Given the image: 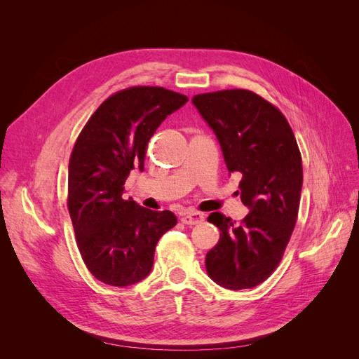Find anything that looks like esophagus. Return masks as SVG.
Masks as SVG:
<instances>
[{"label": "esophagus", "instance_id": "34e87169", "mask_svg": "<svg viewBox=\"0 0 359 359\" xmlns=\"http://www.w3.org/2000/svg\"><path fill=\"white\" fill-rule=\"evenodd\" d=\"M205 220V214L199 212V211H187L184 212L181 222L184 224H199Z\"/></svg>", "mask_w": 359, "mask_h": 359}]
</instances>
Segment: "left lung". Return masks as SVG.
I'll return each instance as SVG.
<instances>
[{"mask_svg":"<svg viewBox=\"0 0 359 359\" xmlns=\"http://www.w3.org/2000/svg\"><path fill=\"white\" fill-rule=\"evenodd\" d=\"M191 103L219 140L229 173H240L241 224L212 212L220 240L205 259L206 273L231 290L255 287L280 264L297 223L302 161L292 128L276 106L247 90L194 95Z\"/></svg>","mask_w":359,"mask_h":359,"instance_id":"8db88e82","label":"left lung"}]
</instances>
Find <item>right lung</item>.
<instances>
[{"label": "right lung", "mask_w": 359, "mask_h": 359, "mask_svg": "<svg viewBox=\"0 0 359 359\" xmlns=\"http://www.w3.org/2000/svg\"><path fill=\"white\" fill-rule=\"evenodd\" d=\"M189 102L160 86H133L104 100L76 140L69 163V212L90 273L109 286H130L153 269L170 211L123 198L130 170H144L149 139L168 115Z\"/></svg>", "instance_id": "right-lung-1"}]
</instances>
